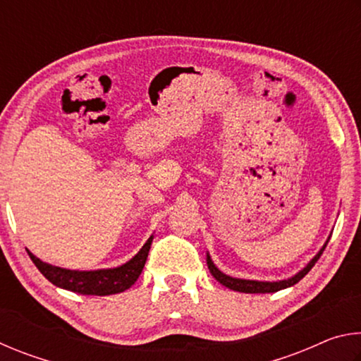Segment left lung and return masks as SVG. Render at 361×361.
<instances>
[{
	"instance_id": "obj_1",
	"label": "left lung",
	"mask_w": 361,
	"mask_h": 361,
	"mask_svg": "<svg viewBox=\"0 0 361 361\" xmlns=\"http://www.w3.org/2000/svg\"><path fill=\"white\" fill-rule=\"evenodd\" d=\"M329 237H331V235H329ZM329 237L326 239V242L323 243V247L319 250V253H317L314 258L310 259L307 264H305L301 269V271L296 272L295 276H291L288 279L277 280V282H261V280H247V279H237V277L226 276L224 272L219 271V269L215 266V262L212 261L209 253H207V266H209L212 276L215 277L219 283L224 285L226 288H229V290L240 291V293H276V291L290 288V286L296 285L299 280H301L305 276V274H307L310 269L315 266V262L319 261V258H320L322 253H323V250H325V247H326Z\"/></svg>"
}]
</instances>
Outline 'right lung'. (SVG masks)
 Instances as JSON below:
<instances>
[{
  "mask_svg": "<svg viewBox=\"0 0 361 361\" xmlns=\"http://www.w3.org/2000/svg\"><path fill=\"white\" fill-rule=\"evenodd\" d=\"M152 237L154 235H151L146 240L145 245L140 248V252L130 261L118 267L97 269V271H75V269L52 266L36 258L30 250H27V252L42 276L59 288L79 293V295L108 296L129 290L137 282L145 267L146 258H148Z\"/></svg>",
  "mask_w": 361,
  "mask_h": 361,
  "instance_id": "right-lung-1",
  "label": "right lung"
}]
</instances>
